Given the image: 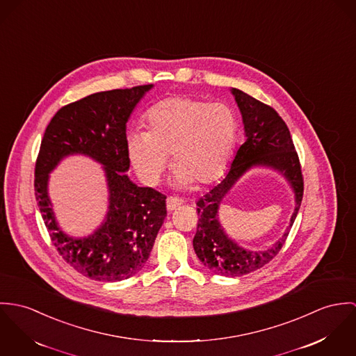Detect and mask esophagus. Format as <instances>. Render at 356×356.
Here are the masks:
<instances>
[{"instance_id": "obj_1", "label": "esophagus", "mask_w": 356, "mask_h": 356, "mask_svg": "<svg viewBox=\"0 0 356 356\" xmlns=\"http://www.w3.org/2000/svg\"><path fill=\"white\" fill-rule=\"evenodd\" d=\"M183 204V200L179 199V197H169L166 199V207L169 211H173L176 210L177 207H180Z\"/></svg>"}]
</instances>
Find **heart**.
Wrapping results in <instances>:
<instances>
[{"label":"heart","instance_id":"obj_1","mask_svg":"<svg viewBox=\"0 0 356 356\" xmlns=\"http://www.w3.org/2000/svg\"><path fill=\"white\" fill-rule=\"evenodd\" d=\"M146 120L147 131L127 136L128 157L145 184L159 183L168 154L180 188L213 184L228 170L237 140L236 115L228 105L175 95L153 105Z\"/></svg>","mask_w":356,"mask_h":356}]
</instances>
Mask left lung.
<instances>
[{
    "label": "left lung",
    "mask_w": 356,
    "mask_h": 356,
    "mask_svg": "<svg viewBox=\"0 0 356 356\" xmlns=\"http://www.w3.org/2000/svg\"><path fill=\"white\" fill-rule=\"evenodd\" d=\"M244 125V143L225 177L197 202V234L193 240L199 261L209 270L225 277L248 275L269 264L281 250L300 209L303 177L289 129L276 111L238 88H231ZM254 167H266L280 172L290 184L296 209L290 224L277 242L265 250H248L229 237L218 217L219 206L236 181Z\"/></svg>",
    "instance_id": "1"
}]
</instances>
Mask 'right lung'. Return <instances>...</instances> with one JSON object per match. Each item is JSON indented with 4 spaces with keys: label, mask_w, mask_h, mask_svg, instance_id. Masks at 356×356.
Instances as JSON below:
<instances>
[{
    "label": "right lung",
    "mask_w": 356,
    "mask_h": 356,
    "mask_svg": "<svg viewBox=\"0 0 356 356\" xmlns=\"http://www.w3.org/2000/svg\"><path fill=\"white\" fill-rule=\"evenodd\" d=\"M153 84L91 94L61 108L50 120L35 165V197L57 251L75 270L97 281H121L147 262L166 217V197L138 187L129 169L127 122ZM71 155L103 165L108 188L104 221L88 237L68 236L59 227L48 197L49 173Z\"/></svg>",
    "instance_id": "right-lung-1"
}]
</instances>
